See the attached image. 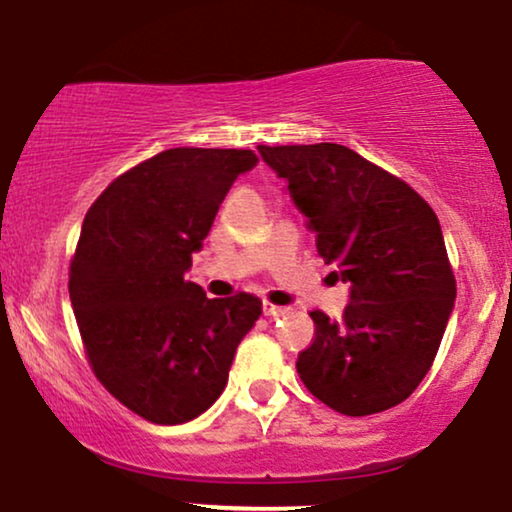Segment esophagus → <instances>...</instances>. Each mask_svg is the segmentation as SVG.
Wrapping results in <instances>:
<instances>
[{
  "label": "esophagus",
  "mask_w": 512,
  "mask_h": 512,
  "mask_svg": "<svg viewBox=\"0 0 512 512\" xmlns=\"http://www.w3.org/2000/svg\"><path fill=\"white\" fill-rule=\"evenodd\" d=\"M263 314L266 316H270V318H280V316H285L287 314V309L285 306H275V304H263Z\"/></svg>",
  "instance_id": "esophagus-1"
}]
</instances>
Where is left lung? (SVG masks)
<instances>
[{
  "mask_svg": "<svg viewBox=\"0 0 512 512\" xmlns=\"http://www.w3.org/2000/svg\"><path fill=\"white\" fill-rule=\"evenodd\" d=\"M316 234L318 254L350 285L342 321L311 311L299 354L304 386L347 417L400 405L429 374L455 306L441 225L412 186L347 146H258Z\"/></svg>",
  "mask_w": 512,
  "mask_h": 512,
  "instance_id": "obj_1",
  "label": "left lung"
}]
</instances>
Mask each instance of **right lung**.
Segmentation results:
<instances>
[{"mask_svg": "<svg viewBox=\"0 0 512 512\" xmlns=\"http://www.w3.org/2000/svg\"><path fill=\"white\" fill-rule=\"evenodd\" d=\"M256 162L254 150H162L114 179L83 220L69 275L78 330L102 386L148 422L206 412L261 316L251 294L208 299L184 280L222 198Z\"/></svg>", "mask_w": 512, "mask_h": 512, "instance_id": "right-lung-1", "label": "right lung"}]
</instances>
